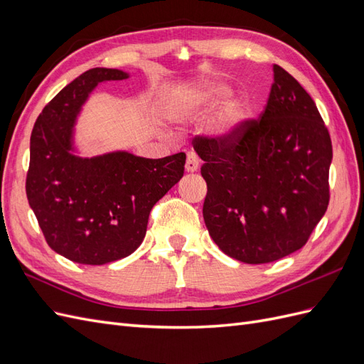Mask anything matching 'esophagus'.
<instances>
[{"label":"esophagus","instance_id":"34e87169","mask_svg":"<svg viewBox=\"0 0 364 364\" xmlns=\"http://www.w3.org/2000/svg\"><path fill=\"white\" fill-rule=\"evenodd\" d=\"M199 158H197V155L194 151H188V155H186V162H185V170L188 173H196L197 170H199Z\"/></svg>","mask_w":364,"mask_h":364}]
</instances>
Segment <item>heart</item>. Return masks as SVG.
I'll use <instances>...</instances> for the list:
<instances>
[{
	"mask_svg": "<svg viewBox=\"0 0 364 364\" xmlns=\"http://www.w3.org/2000/svg\"><path fill=\"white\" fill-rule=\"evenodd\" d=\"M209 130L217 139H229L237 135L245 121V103L235 92H228L223 82H208L199 91L188 95L178 106L191 109L196 112H208L218 100Z\"/></svg>",
	"mask_w": 364,
	"mask_h": 364,
	"instance_id": "1",
	"label": "heart"
}]
</instances>
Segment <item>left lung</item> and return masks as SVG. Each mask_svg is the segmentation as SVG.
Returning <instances> with one entry per match:
<instances>
[{
  "mask_svg": "<svg viewBox=\"0 0 364 364\" xmlns=\"http://www.w3.org/2000/svg\"><path fill=\"white\" fill-rule=\"evenodd\" d=\"M259 121L229 139L196 138L208 185L203 220L228 257L266 264L299 250L325 215L333 146L313 98L273 67Z\"/></svg>",
  "mask_w": 364,
  "mask_h": 364,
  "instance_id": "1",
  "label": "left lung"
}]
</instances>
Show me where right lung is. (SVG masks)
Listing matches in <instances>:
<instances>
[{"label": "right lung", "instance_id": "add662e5", "mask_svg": "<svg viewBox=\"0 0 364 364\" xmlns=\"http://www.w3.org/2000/svg\"><path fill=\"white\" fill-rule=\"evenodd\" d=\"M130 74L92 68L43 107L30 138L26 191L48 246L79 264L102 266L134 253L151 208L183 176L185 153L149 159L126 150L80 156L74 130L83 105L103 82Z\"/></svg>", "mask_w": 364, "mask_h": 364}]
</instances>
